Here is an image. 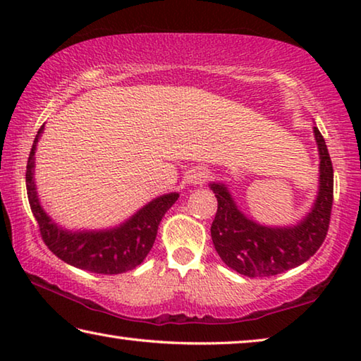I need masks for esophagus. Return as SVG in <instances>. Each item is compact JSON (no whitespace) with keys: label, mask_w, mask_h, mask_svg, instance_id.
I'll return each instance as SVG.
<instances>
[{"label":"esophagus","mask_w":361,"mask_h":361,"mask_svg":"<svg viewBox=\"0 0 361 361\" xmlns=\"http://www.w3.org/2000/svg\"><path fill=\"white\" fill-rule=\"evenodd\" d=\"M209 178V172L204 169H199V170H194V172L189 175V183H194V185H202V183L207 181Z\"/></svg>","instance_id":"esophagus-1"}]
</instances>
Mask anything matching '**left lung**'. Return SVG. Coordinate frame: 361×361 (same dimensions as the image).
I'll return each instance as SVG.
<instances>
[{"label": "left lung", "instance_id": "obj_1", "mask_svg": "<svg viewBox=\"0 0 361 361\" xmlns=\"http://www.w3.org/2000/svg\"><path fill=\"white\" fill-rule=\"evenodd\" d=\"M320 156L319 194L301 221L286 228H269L247 218L223 183H210L218 200L212 223V240L219 258L247 277H271L307 261L325 240L333 207V164L325 138L314 127Z\"/></svg>", "mask_w": 361, "mask_h": 361}]
</instances>
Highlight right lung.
Masks as SVG:
<instances>
[{"instance_id": "1", "label": "right lung", "mask_w": 361, "mask_h": 361, "mask_svg": "<svg viewBox=\"0 0 361 361\" xmlns=\"http://www.w3.org/2000/svg\"><path fill=\"white\" fill-rule=\"evenodd\" d=\"M42 129L44 126H41L39 132L36 133L30 151L25 180L28 202L47 248L71 266L105 276L132 271L142 264L156 240L159 223L176 202L178 192L156 197L126 223L111 229L73 232L62 229L42 210L35 186V151Z\"/></svg>"}]
</instances>
